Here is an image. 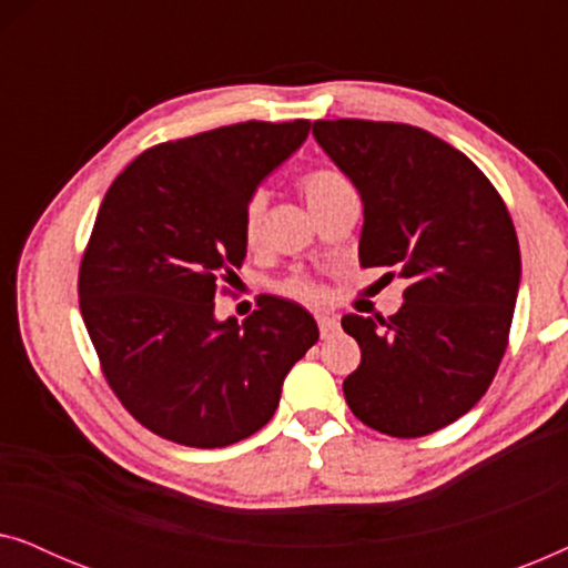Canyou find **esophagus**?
Masks as SVG:
<instances>
[{"label":"esophagus","instance_id":"34e87169","mask_svg":"<svg viewBox=\"0 0 568 568\" xmlns=\"http://www.w3.org/2000/svg\"><path fill=\"white\" fill-rule=\"evenodd\" d=\"M317 328H321L323 338H328L331 333L338 331V317L336 315H317Z\"/></svg>","mask_w":568,"mask_h":568}]
</instances>
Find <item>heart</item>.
Instances as JSON below:
<instances>
[{
    "label": "heart",
    "instance_id": "heart-1",
    "mask_svg": "<svg viewBox=\"0 0 568 568\" xmlns=\"http://www.w3.org/2000/svg\"><path fill=\"white\" fill-rule=\"evenodd\" d=\"M300 191L307 201L310 212L321 214L323 209L331 204V201H336L338 196H344V193L354 191V189H352V183H348V178L344 173H338V170L317 168L300 178ZM263 212H266V193L255 191L253 196L247 199L245 214H243V232H245L247 243H255V240H258ZM282 292L290 294V297H294V300H305V302H315L325 294L323 286L307 276L286 278V282L282 284Z\"/></svg>",
    "mask_w": 568,
    "mask_h": 568
}]
</instances>
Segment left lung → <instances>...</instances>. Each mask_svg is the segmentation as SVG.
Listing matches in <instances>:
<instances>
[{
    "mask_svg": "<svg viewBox=\"0 0 568 568\" xmlns=\"http://www.w3.org/2000/svg\"><path fill=\"white\" fill-rule=\"evenodd\" d=\"M313 134L359 191V263L408 278L403 307L344 315L362 348L344 379L362 424L410 439L484 398L507 352L519 243L499 191L453 144L408 123L315 121Z\"/></svg>",
    "mask_w": 568,
    "mask_h": 568,
    "instance_id": "obj_1",
    "label": "left lung"
}]
</instances>
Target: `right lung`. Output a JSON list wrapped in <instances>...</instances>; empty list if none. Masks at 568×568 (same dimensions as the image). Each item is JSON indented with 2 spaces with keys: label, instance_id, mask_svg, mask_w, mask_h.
<instances>
[{
  "label": "right lung",
  "instance_id": "right-lung-1",
  "mask_svg": "<svg viewBox=\"0 0 568 568\" xmlns=\"http://www.w3.org/2000/svg\"><path fill=\"white\" fill-rule=\"evenodd\" d=\"M310 121H245L152 146L115 178L80 266L103 375L139 424L185 447L266 426L286 372L317 341L305 307L268 297L237 325L214 297L243 266L247 199L300 150Z\"/></svg>",
  "mask_w": 568,
  "mask_h": 568
}]
</instances>
